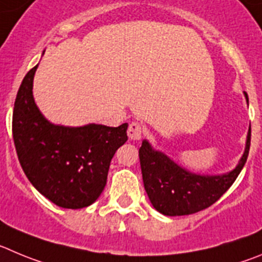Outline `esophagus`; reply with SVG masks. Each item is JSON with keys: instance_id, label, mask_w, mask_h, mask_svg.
Listing matches in <instances>:
<instances>
[{"instance_id": "34e87169", "label": "esophagus", "mask_w": 262, "mask_h": 262, "mask_svg": "<svg viewBox=\"0 0 262 262\" xmlns=\"http://www.w3.org/2000/svg\"><path fill=\"white\" fill-rule=\"evenodd\" d=\"M143 126L138 123V121H133L129 124L128 128V137L132 141H139L143 136Z\"/></svg>"}]
</instances>
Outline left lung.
I'll return each mask as SVG.
<instances>
[{
    "mask_svg": "<svg viewBox=\"0 0 262 262\" xmlns=\"http://www.w3.org/2000/svg\"><path fill=\"white\" fill-rule=\"evenodd\" d=\"M248 103V95L244 93ZM251 126L246 148L233 170L222 174H199L181 167L163 151L155 150L147 139L139 148L143 185L154 208L165 216L196 213L216 203L236 180L248 158Z\"/></svg>",
    "mask_w": 262,
    "mask_h": 262,
    "instance_id": "1",
    "label": "left lung"
}]
</instances>
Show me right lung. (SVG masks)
Returning <instances> with one entry per match:
<instances>
[{
  "label": "right lung",
  "instance_id": "obj_1",
  "mask_svg": "<svg viewBox=\"0 0 262 262\" xmlns=\"http://www.w3.org/2000/svg\"><path fill=\"white\" fill-rule=\"evenodd\" d=\"M37 67L26 75L14 104L13 138L19 163L29 182L54 204L85 208L103 191L111 159L128 141V124L112 128L50 123L32 92Z\"/></svg>",
  "mask_w": 262,
  "mask_h": 262
}]
</instances>
